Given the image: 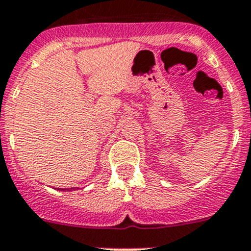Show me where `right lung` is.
Listing matches in <instances>:
<instances>
[{
  "label": "right lung",
  "mask_w": 251,
  "mask_h": 251,
  "mask_svg": "<svg viewBox=\"0 0 251 251\" xmlns=\"http://www.w3.org/2000/svg\"><path fill=\"white\" fill-rule=\"evenodd\" d=\"M59 190H64V192H66V190H67V192H68V190H75V188H69V189H68V188H67V189H59Z\"/></svg>",
  "instance_id": "right-lung-1"
}]
</instances>
